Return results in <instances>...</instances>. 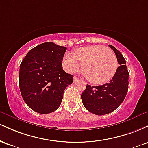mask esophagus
I'll return each instance as SVG.
<instances>
[{
  "label": "esophagus",
  "mask_w": 148,
  "mask_h": 148,
  "mask_svg": "<svg viewBox=\"0 0 148 148\" xmlns=\"http://www.w3.org/2000/svg\"><path fill=\"white\" fill-rule=\"evenodd\" d=\"M79 80V79L78 77H76V76H74V78H73V81H74V83L76 82V81H78Z\"/></svg>",
  "instance_id": "34e87169"
}]
</instances>
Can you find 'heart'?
I'll return each mask as SVG.
<instances>
[{"instance_id": "b5f03b06", "label": "heart", "mask_w": 148, "mask_h": 148, "mask_svg": "<svg viewBox=\"0 0 148 148\" xmlns=\"http://www.w3.org/2000/svg\"><path fill=\"white\" fill-rule=\"evenodd\" d=\"M64 68L74 73L84 67L88 79L94 84H103L114 76L118 67V59L107 47L93 45L79 49L75 53H67L62 60Z\"/></svg>"}]
</instances>
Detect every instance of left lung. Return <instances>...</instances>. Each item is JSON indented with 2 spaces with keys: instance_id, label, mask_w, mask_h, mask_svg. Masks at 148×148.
I'll return each instance as SVG.
<instances>
[{
  "instance_id": "obj_1",
  "label": "left lung",
  "mask_w": 148,
  "mask_h": 148,
  "mask_svg": "<svg viewBox=\"0 0 148 148\" xmlns=\"http://www.w3.org/2000/svg\"><path fill=\"white\" fill-rule=\"evenodd\" d=\"M115 53L118 64L115 74L108 83L102 86H86L81 94L85 108L92 113L102 115L115 111L123 103L129 88V72L126 61L122 53L115 47L108 45Z\"/></svg>"
}]
</instances>
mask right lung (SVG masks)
Here are the masks:
<instances>
[{"mask_svg":"<svg viewBox=\"0 0 148 148\" xmlns=\"http://www.w3.org/2000/svg\"><path fill=\"white\" fill-rule=\"evenodd\" d=\"M67 48L48 42L28 51L20 64L19 88L23 100L37 113L47 114L58 108L73 75L62 69Z\"/></svg>","mask_w":148,"mask_h":148,"instance_id":"obj_1","label":"right lung"}]
</instances>
